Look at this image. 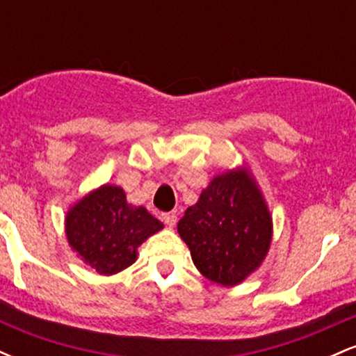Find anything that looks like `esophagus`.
Masks as SVG:
<instances>
[{
	"mask_svg": "<svg viewBox=\"0 0 356 356\" xmlns=\"http://www.w3.org/2000/svg\"><path fill=\"white\" fill-rule=\"evenodd\" d=\"M162 220H164L169 227H174L175 222H177V214H175V212H165V214H162Z\"/></svg>",
	"mask_w": 356,
	"mask_h": 356,
	"instance_id": "34e87169",
	"label": "esophagus"
}]
</instances>
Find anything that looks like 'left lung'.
Listing matches in <instances>:
<instances>
[{"label":"left lung","mask_w":356,"mask_h":356,"mask_svg":"<svg viewBox=\"0 0 356 356\" xmlns=\"http://www.w3.org/2000/svg\"><path fill=\"white\" fill-rule=\"evenodd\" d=\"M202 276L222 286L243 283L263 264L273 218L246 167L216 175L177 224Z\"/></svg>","instance_id":"1"}]
</instances>
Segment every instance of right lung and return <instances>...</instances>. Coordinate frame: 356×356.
Listing matches in <instances>:
<instances>
[{"label":"right lung","mask_w":356,"mask_h":356,"mask_svg":"<svg viewBox=\"0 0 356 356\" xmlns=\"http://www.w3.org/2000/svg\"><path fill=\"white\" fill-rule=\"evenodd\" d=\"M164 224L145 207L127 202L122 187L104 184L68 209L65 232L76 257L110 276L136 263L137 248Z\"/></svg>","instance_id":"1"}]
</instances>
